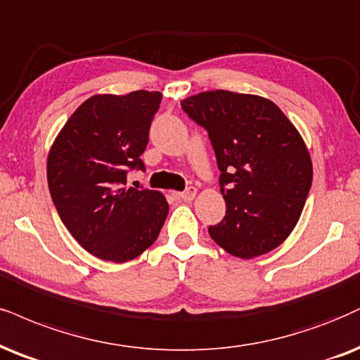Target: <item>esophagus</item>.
I'll list each match as a JSON object with an SVG mask.
<instances>
[{
    "instance_id": "obj_1",
    "label": "esophagus",
    "mask_w": 360,
    "mask_h": 360,
    "mask_svg": "<svg viewBox=\"0 0 360 360\" xmlns=\"http://www.w3.org/2000/svg\"><path fill=\"white\" fill-rule=\"evenodd\" d=\"M195 195H197V188L190 187V188L185 190V192H181V193H176V197H179V200L190 202V200H193V198H195Z\"/></svg>"
}]
</instances>
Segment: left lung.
I'll use <instances>...</instances> for the list:
<instances>
[{"instance_id": "1", "label": "left lung", "mask_w": 360, "mask_h": 360, "mask_svg": "<svg viewBox=\"0 0 360 360\" xmlns=\"http://www.w3.org/2000/svg\"><path fill=\"white\" fill-rule=\"evenodd\" d=\"M205 128L220 170L227 214L208 227L215 243L240 259L278 247L302 214L312 185V160L304 139L267 98L227 90L181 101Z\"/></svg>"}]
</instances>
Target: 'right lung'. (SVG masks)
<instances>
[{
    "label": "right lung",
    "instance_id": "right-lung-1",
    "mask_svg": "<svg viewBox=\"0 0 360 360\" xmlns=\"http://www.w3.org/2000/svg\"><path fill=\"white\" fill-rule=\"evenodd\" d=\"M162 93L95 95L78 106L48 153V187L58 215L79 245L108 262H128L157 240L168 215L157 190L127 188Z\"/></svg>",
    "mask_w": 360,
    "mask_h": 360
}]
</instances>
